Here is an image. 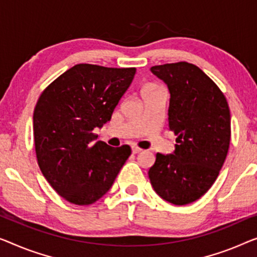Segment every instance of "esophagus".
<instances>
[{
    "instance_id": "34e87169",
    "label": "esophagus",
    "mask_w": 257,
    "mask_h": 257,
    "mask_svg": "<svg viewBox=\"0 0 257 257\" xmlns=\"http://www.w3.org/2000/svg\"><path fill=\"white\" fill-rule=\"evenodd\" d=\"M132 150H133V154H139V153H141V151H142V149H141V148H139V147H133Z\"/></svg>"
}]
</instances>
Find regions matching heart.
I'll return each instance as SVG.
<instances>
[{
    "mask_svg": "<svg viewBox=\"0 0 257 257\" xmlns=\"http://www.w3.org/2000/svg\"><path fill=\"white\" fill-rule=\"evenodd\" d=\"M160 88L157 85H154V84H147L144 85V87L142 88V92H147V91H154V89H157Z\"/></svg>",
    "mask_w": 257,
    "mask_h": 257,
    "instance_id": "obj_1",
    "label": "heart"
}]
</instances>
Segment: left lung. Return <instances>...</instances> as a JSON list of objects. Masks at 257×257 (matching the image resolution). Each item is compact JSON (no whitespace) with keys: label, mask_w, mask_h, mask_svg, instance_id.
Segmentation results:
<instances>
[{"label":"left lung","mask_w":257,"mask_h":257,"mask_svg":"<svg viewBox=\"0 0 257 257\" xmlns=\"http://www.w3.org/2000/svg\"><path fill=\"white\" fill-rule=\"evenodd\" d=\"M151 72L170 91L169 128L173 154L156 155L149 175L154 190L173 205L199 199L218 178L229 149L230 113L223 93L196 65H157Z\"/></svg>","instance_id":"1"}]
</instances>
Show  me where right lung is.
I'll list each match as a JSON object with an SVG mask.
<instances>
[{
    "label": "right lung",
    "mask_w": 257,
    "mask_h": 257,
    "mask_svg": "<svg viewBox=\"0 0 257 257\" xmlns=\"http://www.w3.org/2000/svg\"><path fill=\"white\" fill-rule=\"evenodd\" d=\"M135 67L78 64L52 81L34 110V140L39 169L53 190L74 205L104 196L132 154L130 147L94 142L95 127L110 121L132 84Z\"/></svg>",
    "instance_id": "1"
}]
</instances>
